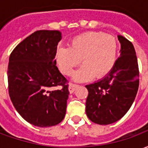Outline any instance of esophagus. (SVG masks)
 Here are the masks:
<instances>
[{"instance_id":"esophagus-1","label":"esophagus","mask_w":148,"mask_h":148,"mask_svg":"<svg viewBox=\"0 0 148 148\" xmlns=\"http://www.w3.org/2000/svg\"><path fill=\"white\" fill-rule=\"evenodd\" d=\"M78 86L77 85H75V84H70V86H69V91H70V93H73L74 92V90H76V88Z\"/></svg>"}]
</instances>
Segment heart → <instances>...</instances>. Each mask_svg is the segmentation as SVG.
Masks as SVG:
<instances>
[{
    "label": "heart",
    "mask_w": 148,
    "mask_h": 148,
    "mask_svg": "<svg viewBox=\"0 0 148 148\" xmlns=\"http://www.w3.org/2000/svg\"><path fill=\"white\" fill-rule=\"evenodd\" d=\"M118 42L113 36L104 32H88L74 37L70 47H59L55 59L60 71L72 75L80 63L84 64L74 75L76 82H85L95 77L101 78L111 71L116 59Z\"/></svg>",
    "instance_id": "b5f03b06"
}]
</instances>
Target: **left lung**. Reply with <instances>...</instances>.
I'll return each instance as SVG.
<instances>
[{
  "label": "left lung",
  "instance_id": "left-lung-1",
  "mask_svg": "<svg viewBox=\"0 0 148 148\" xmlns=\"http://www.w3.org/2000/svg\"><path fill=\"white\" fill-rule=\"evenodd\" d=\"M121 43L120 57L106 76L86 87L89 94L86 102L88 118L95 124L107 125L126 114L139 88V67L132 43L117 36Z\"/></svg>",
  "mask_w": 148,
  "mask_h": 148
}]
</instances>
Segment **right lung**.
<instances>
[{"instance_id": "1", "label": "right lung", "mask_w": 148, "mask_h": 148, "mask_svg": "<svg viewBox=\"0 0 148 148\" xmlns=\"http://www.w3.org/2000/svg\"><path fill=\"white\" fill-rule=\"evenodd\" d=\"M61 39L59 31H37L20 42L9 57L10 99L19 114L37 127L56 125L66 115L70 93L55 60Z\"/></svg>"}]
</instances>
